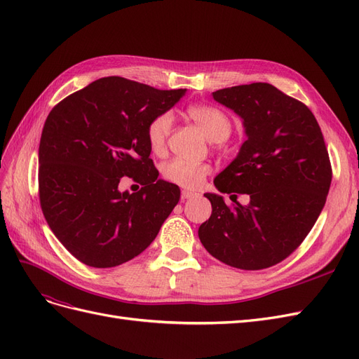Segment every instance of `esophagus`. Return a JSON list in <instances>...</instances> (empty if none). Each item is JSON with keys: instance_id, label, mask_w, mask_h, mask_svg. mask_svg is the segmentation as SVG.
Segmentation results:
<instances>
[{"instance_id": "34e87169", "label": "esophagus", "mask_w": 359, "mask_h": 359, "mask_svg": "<svg viewBox=\"0 0 359 359\" xmlns=\"http://www.w3.org/2000/svg\"><path fill=\"white\" fill-rule=\"evenodd\" d=\"M194 196H196V193H194V191H190V190H182V191H181V199H182V201L191 199V198H194Z\"/></svg>"}]
</instances>
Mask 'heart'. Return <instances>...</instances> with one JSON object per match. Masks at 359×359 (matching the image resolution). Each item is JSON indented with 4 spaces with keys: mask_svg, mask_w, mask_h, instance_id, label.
Listing matches in <instances>:
<instances>
[{
    "mask_svg": "<svg viewBox=\"0 0 359 359\" xmlns=\"http://www.w3.org/2000/svg\"><path fill=\"white\" fill-rule=\"evenodd\" d=\"M187 115L196 123L212 142H223L232 133V121L222 109L208 104H191ZM172 115L163 112L156 115L147 126V142L154 154H161L166 148L172 130ZM211 173L208 163H194L184 158H172L161 166V175L166 181L184 189L201 187Z\"/></svg>",
    "mask_w": 359,
    "mask_h": 359,
    "instance_id": "b5f03b06",
    "label": "heart"
}]
</instances>
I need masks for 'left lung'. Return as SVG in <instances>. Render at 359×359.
<instances>
[{"label": "left lung", "instance_id": "left-lung-1", "mask_svg": "<svg viewBox=\"0 0 359 359\" xmlns=\"http://www.w3.org/2000/svg\"><path fill=\"white\" fill-rule=\"evenodd\" d=\"M212 97L243 118L247 135L214 184L222 193L248 194L250 203L227 205L220 194L205 193L212 212L199 227V240L226 265L269 268L306 240L327 202L328 149L309 107L271 83L238 85Z\"/></svg>", "mask_w": 359, "mask_h": 359}]
</instances>
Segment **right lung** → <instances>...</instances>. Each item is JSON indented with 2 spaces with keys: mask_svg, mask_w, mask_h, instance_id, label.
Returning a JSON list of instances; mask_svg holds the SVG:
<instances>
[{
  "mask_svg": "<svg viewBox=\"0 0 359 359\" xmlns=\"http://www.w3.org/2000/svg\"><path fill=\"white\" fill-rule=\"evenodd\" d=\"M184 94L109 76L48 115L39 147L40 206L50 231L82 264L112 268L136 257L175 208L180 187L158 180L147 126ZM124 176L144 187L121 194Z\"/></svg>",
  "mask_w": 359,
  "mask_h": 359,
  "instance_id": "1",
  "label": "right lung"
}]
</instances>
